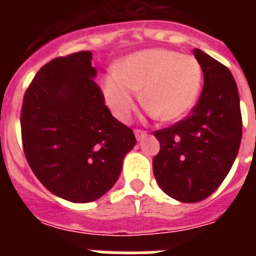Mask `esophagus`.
I'll use <instances>...</instances> for the list:
<instances>
[{"label": "esophagus", "instance_id": "34e87169", "mask_svg": "<svg viewBox=\"0 0 256 256\" xmlns=\"http://www.w3.org/2000/svg\"><path fill=\"white\" fill-rule=\"evenodd\" d=\"M146 134H148V133L144 132V130H134V136H136V138L138 140H142L144 138V137H146Z\"/></svg>", "mask_w": 256, "mask_h": 256}]
</instances>
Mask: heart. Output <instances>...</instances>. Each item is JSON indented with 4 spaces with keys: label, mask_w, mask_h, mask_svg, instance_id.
Returning a JSON list of instances; mask_svg holds the SVG:
<instances>
[{
    "label": "heart",
    "mask_w": 256,
    "mask_h": 256,
    "mask_svg": "<svg viewBox=\"0 0 256 256\" xmlns=\"http://www.w3.org/2000/svg\"><path fill=\"white\" fill-rule=\"evenodd\" d=\"M202 80V69L194 56L168 48L134 52L102 80V94L112 114L128 120L140 101L162 122H176L194 108Z\"/></svg>",
    "instance_id": "1"
}]
</instances>
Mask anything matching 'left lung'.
Here are the masks:
<instances>
[{
	"label": "left lung",
	"mask_w": 256,
	"mask_h": 256,
	"mask_svg": "<svg viewBox=\"0 0 256 256\" xmlns=\"http://www.w3.org/2000/svg\"><path fill=\"white\" fill-rule=\"evenodd\" d=\"M204 87L191 114L155 130L160 144L152 169L160 188L182 202L209 198L230 173L242 137V116L234 78L227 66L194 50Z\"/></svg>",
	"instance_id": "1"
}]
</instances>
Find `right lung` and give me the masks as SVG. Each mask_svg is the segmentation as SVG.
Instances as JSON below:
<instances>
[{
    "label": "right lung",
    "instance_id": "1",
    "mask_svg": "<svg viewBox=\"0 0 256 256\" xmlns=\"http://www.w3.org/2000/svg\"><path fill=\"white\" fill-rule=\"evenodd\" d=\"M92 54L60 56L38 70L22 100V150L40 182L72 202L100 198L114 186L136 144L94 82Z\"/></svg>",
    "mask_w": 256,
    "mask_h": 256
}]
</instances>
